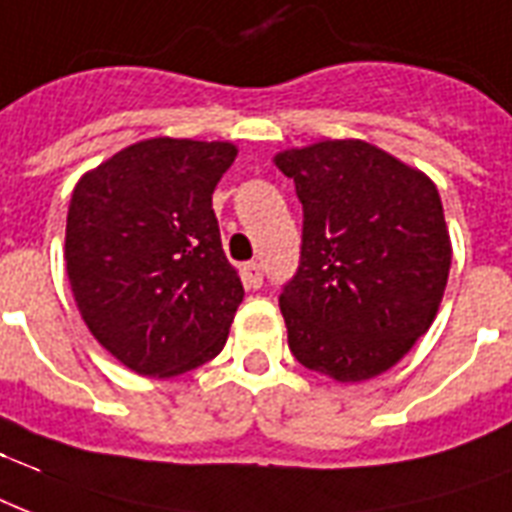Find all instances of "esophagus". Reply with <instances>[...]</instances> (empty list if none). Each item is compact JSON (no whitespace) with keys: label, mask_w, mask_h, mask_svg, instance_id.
I'll use <instances>...</instances> for the list:
<instances>
[{"label":"esophagus","mask_w":512,"mask_h":512,"mask_svg":"<svg viewBox=\"0 0 512 512\" xmlns=\"http://www.w3.org/2000/svg\"><path fill=\"white\" fill-rule=\"evenodd\" d=\"M243 280H245V285H248V288H261V283H264V275H261L259 264H245Z\"/></svg>","instance_id":"obj_1"}]
</instances>
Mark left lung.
Masks as SVG:
<instances>
[{
	"instance_id": "8db88e82",
	"label": "left lung",
	"mask_w": 512,
	"mask_h": 512,
	"mask_svg": "<svg viewBox=\"0 0 512 512\" xmlns=\"http://www.w3.org/2000/svg\"><path fill=\"white\" fill-rule=\"evenodd\" d=\"M275 165L304 211L280 312L301 366L336 382L392 368L433 326L451 240L430 178L366 141H318Z\"/></svg>"
}]
</instances>
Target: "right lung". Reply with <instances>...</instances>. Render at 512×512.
I'll list each match as a JSON object with an SVG mask.
<instances>
[{"label":"right lung","mask_w":512,"mask_h":512,"mask_svg":"<svg viewBox=\"0 0 512 512\" xmlns=\"http://www.w3.org/2000/svg\"><path fill=\"white\" fill-rule=\"evenodd\" d=\"M227 141L149 138L74 186L66 272L90 334L141 376L216 358L243 301L221 248L213 189L235 162Z\"/></svg>","instance_id":"1"}]
</instances>
